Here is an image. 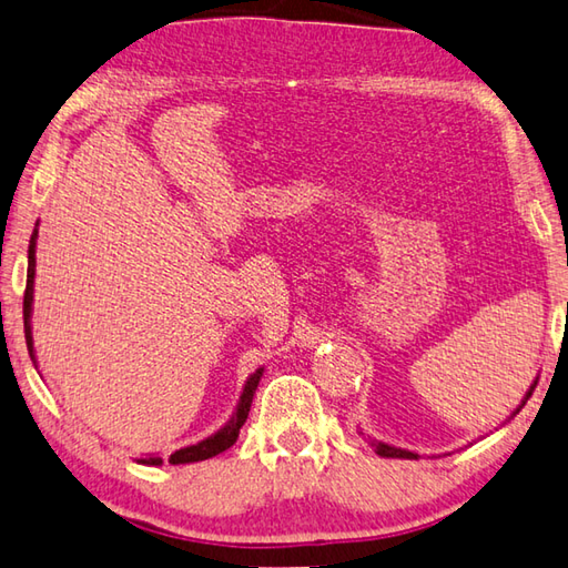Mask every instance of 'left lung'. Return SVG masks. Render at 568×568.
Here are the masks:
<instances>
[{"mask_svg":"<svg viewBox=\"0 0 568 568\" xmlns=\"http://www.w3.org/2000/svg\"><path fill=\"white\" fill-rule=\"evenodd\" d=\"M534 388H537V381H534V385H531V388H529V393H527V398H524V403H527V400L531 398ZM524 403H521V405H524ZM521 405H519V408H517V413L521 410ZM371 447H373V450H376L381 457H403V459H415V457H417L415 453L400 450V447H390V445H385V443H371Z\"/></svg>","mask_w":568,"mask_h":568,"instance_id":"obj_1","label":"left lung"}]
</instances>
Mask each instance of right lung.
<instances>
[{"label":"right lung","instance_id":"obj_1","mask_svg":"<svg viewBox=\"0 0 568 568\" xmlns=\"http://www.w3.org/2000/svg\"><path fill=\"white\" fill-rule=\"evenodd\" d=\"M34 247H37V230H34V234H31V242H29V266H27V288H24V336H27V348H29L31 361H34V344H31L29 314H31V294H34ZM260 378H262V368L254 373V376L247 381V385H244L242 398H240V405H237V413L232 415V420L224 425L222 430H217L215 435L207 437V440H202L197 445H190V447H183V450L173 453V455H170L168 463L170 465L200 463V459L215 457V455L224 453V450H227V447H232L234 443H237L242 425H244V420H247V415H250L252 398H254L256 385H260ZM141 463L143 465H163V459H160V457H145V459H141Z\"/></svg>","mask_w":568,"mask_h":568}]
</instances>
